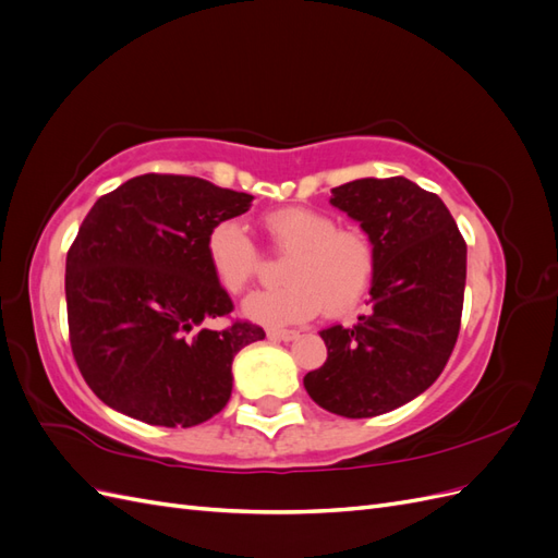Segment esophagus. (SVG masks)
Masks as SVG:
<instances>
[{"label": "esophagus", "instance_id": "34e87169", "mask_svg": "<svg viewBox=\"0 0 558 558\" xmlns=\"http://www.w3.org/2000/svg\"><path fill=\"white\" fill-rule=\"evenodd\" d=\"M269 340H279V342H291L295 337H300L298 330H286V328H269L267 330Z\"/></svg>", "mask_w": 558, "mask_h": 558}]
</instances>
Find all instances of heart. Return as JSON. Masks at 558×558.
<instances>
[{"mask_svg":"<svg viewBox=\"0 0 558 558\" xmlns=\"http://www.w3.org/2000/svg\"><path fill=\"white\" fill-rule=\"evenodd\" d=\"M260 223L269 242L286 253L279 289L258 291L244 302V312L267 326L310 320L326 307L347 314L367 295L377 272V253L359 230H340L324 211L283 207L267 211ZM207 263L221 289L240 295L260 269V253L242 223L216 221L205 240Z\"/></svg>","mask_w":558,"mask_h":558,"instance_id":"obj_1","label":"heart"}]
</instances>
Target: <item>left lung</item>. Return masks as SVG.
<instances>
[{"mask_svg":"<svg viewBox=\"0 0 558 558\" xmlns=\"http://www.w3.org/2000/svg\"><path fill=\"white\" fill-rule=\"evenodd\" d=\"M330 205L375 246L373 310L351 328L320 330L328 359L305 375V388L332 414L379 416L445 369L461 328L468 248L445 202L404 177L337 185Z\"/></svg>","mask_w":558,"mask_h":558,"instance_id":"left-lung-1","label":"left lung"}]
</instances>
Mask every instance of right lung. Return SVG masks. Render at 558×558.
I'll use <instances>...</instances> for the list:
<instances>
[{
    "instance_id": "right-lung-1",
    "label": "right lung",
    "mask_w": 558,
    "mask_h": 558,
    "mask_svg": "<svg viewBox=\"0 0 558 558\" xmlns=\"http://www.w3.org/2000/svg\"><path fill=\"white\" fill-rule=\"evenodd\" d=\"M253 195L181 174H142L99 197L66 251L74 361L109 408L150 426L191 428L221 412L232 359L265 330L232 320L205 240Z\"/></svg>"
}]
</instances>
